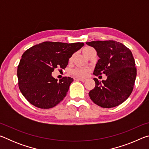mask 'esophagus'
<instances>
[{"label": "esophagus", "instance_id": "esophagus-1", "mask_svg": "<svg viewBox=\"0 0 149 149\" xmlns=\"http://www.w3.org/2000/svg\"><path fill=\"white\" fill-rule=\"evenodd\" d=\"M77 79L79 80V81H82V82H84V81H85V80H86V79H85V78H77Z\"/></svg>", "mask_w": 149, "mask_h": 149}]
</instances>
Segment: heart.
Returning a JSON list of instances; mask_svg holds the SVG:
<instances>
[{
    "instance_id": "obj_1",
    "label": "heart",
    "mask_w": 149,
    "mask_h": 149,
    "mask_svg": "<svg viewBox=\"0 0 149 149\" xmlns=\"http://www.w3.org/2000/svg\"><path fill=\"white\" fill-rule=\"evenodd\" d=\"M93 50H94V49H93L92 47H86L83 49L82 52L85 56L87 58L88 56H89V54H90V52ZM72 60L73 56H72L69 58V62H72ZM88 72H89V70L87 68H74L71 70V74L76 77H84L85 76H86Z\"/></svg>"
}]
</instances>
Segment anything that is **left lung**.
Returning a JSON list of instances; mask_svg holds the SVG:
<instances>
[{"label": "left lung", "instance_id": "1", "mask_svg": "<svg viewBox=\"0 0 149 149\" xmlns=\"http://www.w3.org/2000/svg\"><path fill=\"white\" fill-rule=\"evenodd\" d=\"M95 48L100 58L93 74H106L100 82L94 78L95 87L89 93L93 102L102 108L117 107L130 97L134 86L137 69L132 52L120 42L112 40L86 42Z\"/></svg>", "mask_w": 149, "mask_h": 149}]
</instances>
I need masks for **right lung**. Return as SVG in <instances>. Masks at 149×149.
<instances>
[{
  "mask_svg": "<svg viewBox=\"0 0 149 149\" xmlns=\"http://www.w3.org/2000/svg\"><path fill=\"white\" fill-rule=\"evenodd\" d=\"M84 45V42L45 41L26 50L17 66V75L19 89L27 101L44 109L61 102L74 79L63 77L58 81L52 72L58 68L65 69L72 55Z\"/></svg>",
  "mask_w": 149,
  "mask_h": 149,
  "instance_id": "right-lung-1",
  "label": "right lung"
}]
</instances>
